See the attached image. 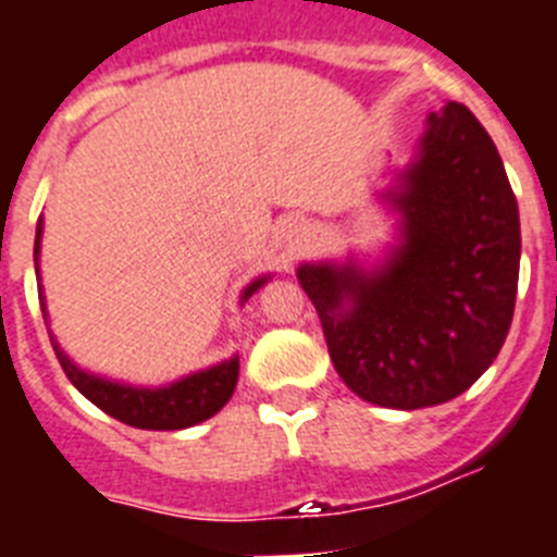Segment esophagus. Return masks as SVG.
I'll return each instance as SVG.
<instances>
[{
  "label": "esophagus",
  "mask_w": 557,
  "mask_h": 557,
  "mask_svg": "<svg viewBox=\"0 0 557 557\" xmlns=\"http://www.w3.org/2000/svg\"><path fill=\"white\" fill-rule=\"evenodd\" d=\"M278 236H282L284 248H287V253H301L304 248L309 245V239H312V231H309V223L304 218H298V214H293V218L282 220L278 223Z\"/></svg>",
  "instance_id": "34e87169"
}]
</instances>
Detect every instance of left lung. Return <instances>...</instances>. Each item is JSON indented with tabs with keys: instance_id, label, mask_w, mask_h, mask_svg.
<instances>
[{
	"instance_id": "obj_1",
	"label": "left lung",
	"mask_w": 557,
	"mask_h": 557,
	"mask_svg": "<svg viewBox=\"0 0 557 557\" xmlns=\"http://www.w3.org/2000/svg\"><path fill=\"white\" fill-rule=\"evenodd\" d=\"M382 200L398 214L379 264L304 262L339 379L393 410L444 405L499 354L519 287V206L496 145L460 102L426 116Z\"/></svg>"
}]
</instances>
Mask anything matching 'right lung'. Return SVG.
<instances>
[{
  "instance_id": "add662e5",
  "label": "right lung",
  "mask_w": 557,
  "mask_h": 557,
  "mask_svg": "<svg viewBox=\"0 0 557 557\" xmlns=\"http://www.w3.org/2000/svg\"><path fill=\"white\" fill-rule=\"evenodd\" d=\"M41 234H44V220H38L36 225V278H38V298H41V312L44 321H47V301H44V287H41V270H38V253H41ZM270 275H262L245 287L243 301H248L256 289L268 282ZM52 339V348L58 354V362H61L63 373L69 376V382L83 393V396L91 401V405L100 407L102 412H108L111 418L122 421L127 426H136V430H186V426H195L206 418H211L214 412L223 410L228 405V398L234 396L236 379H239V357H231L225 362L206 368V371L189 373V376L172 382L164 387H136V385H122V382H113V379L97 376V373H88L83 368H77L72 359L66 357L61 346H58L55 334L49 332Z\"/></svg>"
}]
</instances>
